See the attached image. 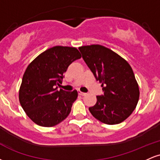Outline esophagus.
<instances>
[{
	"label": "esophagus",
	"instance_id": "esophagus-1",
	"mask_svg": "<svg viewBox=\"0 0 160 160\" xmlns=\"http://www.w3.org/2000/svg\"><path fill=\"white\" fill-rule=\"evenodd\" d=\"M78 94L80 95H81V96H85V95H86V93L82 92H80V91H78Z\"/></svg>",
	"mask_w": 160,
	"mask_h": 160
}]
</instances>
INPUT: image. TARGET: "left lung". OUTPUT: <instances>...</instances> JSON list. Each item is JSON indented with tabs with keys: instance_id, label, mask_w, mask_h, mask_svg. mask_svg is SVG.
<instances>
[{
	"instance_id": "left-lung-1",
	"label": "left lung",
	"mask_w": 160,
	"mask_h": 160,
	"mask_svg": "<svg viewBox=\"0 0 160 160\" xmlns=\"http://www.w3.org/2000/svg\"><path fill=\"white\" fill-rule=\"evenodd\" d=\"M79 50L104 91L103 95L96 96V104L89 108L92 115L108 125L123 122L135 109L140 95L132 68L126 60L104 46H82Z\"/></svg>"
}]
</instances>
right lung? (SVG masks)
<instances>
[{
    "label": "right lung",
    "instance_id": "right-lung-1",
    "mask_svg": "<svg viewBox=\"0 0 160 160\" xmlns=\"http://www.w3.org/2000/svg\"><path fill=\"white\" fill-rule=\"evenodd\" d=\"M81 58L75 47L56 46L40 53L28 65L19 92L21 106L34 123L52 127L67 118L78 92L57 90L64 73Z\"/></svg>",
    "mask_w": 160,
    "mask_h": 160
}]
</instances>
